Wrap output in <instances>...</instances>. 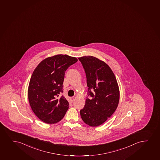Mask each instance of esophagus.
<instances>
[{"label":"esophagus","instance_id":"34e87169","mask_svg":"<svg viewBox=\"0 0 160 160\" xmlns=\"http://www.w3.org/2000/svg\"><path fill=\"white\" fill-rule=\"evenodd\" d=\"M74 99H75V98L73 97H71L70 98V101H71V102H73V101H74Z\"/></svg>","mask_w":160,"mask_h":160}]
</instances>
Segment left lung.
<instances>
[{
	"instance_id": "8db88e82",
	"label": "left lung",
	"mask_w": 160,
	"mask_h": 160,
	"mask_svg": "<svg viewBox=\"0 0 160 160\" xmlns=\"http://www.w3.org/2000/svg\"><path fill=\"white\" fill-rule=\"evenodd\" d=\"M84 69L88 87V96L81 118L85 123L97 127L105 122L115 111L119 90L115 76L103 61L93 56L78 58Z\"/></svg>"
}]
</instances>
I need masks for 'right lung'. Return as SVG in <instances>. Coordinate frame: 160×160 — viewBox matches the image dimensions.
<instances>
[{"label": "right lung", "mask_w": 160, "mask_h": 160, "mask_svg": "<svg viewBox=\"0 0 160 160\" xmlns=\"http://www.w3.org/2000/svg\"><path fill=\"white\" fill-rule=\"evenodd\" d=\"M76 57L57 55L45 58L34 69L28 88V98L34 114L48 124L56 123L64 116L69 102L63 95L65 71L77 62Z\"/></svg>", "instance_id": "add662e5"}]
</instances>
